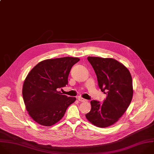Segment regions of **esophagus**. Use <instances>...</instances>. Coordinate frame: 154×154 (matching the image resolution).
I'll return each mask as SVG.
<instances>
[{
    "instance_id": "obj_1",
    "label": "esophagus",
    "mask_w": 154,
    "mask_h": 154,
    "mask_svg": "<svg viewBox=\"0 0 154 154\" xmlns=\"http://www.w3.org/2000/svg\"><path fill=\"white\" fill-rule=\"evenodd\" d=\"M78 100H79V101H81V102H84V101H86V100L83 98L81 97H78Z\"/></svg>"
}]
</instances>
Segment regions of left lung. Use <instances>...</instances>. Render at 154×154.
Segmentation results:
<instances>
[{"label": "left lung", "mask_w": 154, "mask_h": 154, "mask_svg": "<svg viewBox=\"0 0 154 154\" xmlns=\"http://www.w3.org/2000/svg\"><path fill=\"white\" fill-rule=\"evenodd\" d=\"M96 74L101 91L107 94L103 103L91 101V109L86 117L92 125L107 128L118 122L129 107L133 96L129 71L112 58L88 57Z\"/></svg>", "instance_id": "obj_1"}]
</instances>
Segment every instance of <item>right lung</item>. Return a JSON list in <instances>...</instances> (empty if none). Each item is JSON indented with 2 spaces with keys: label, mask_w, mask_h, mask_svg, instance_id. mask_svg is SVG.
<instances>
[{
  "label": "right lung",
  "mask_w": 154,
  "mask_h": 154,
  "mask_svg": "<svg viewBox=\"0 0 154 154\" xmlns=\"http://www.w3.org/2000/svg\"><path fill=\"white\" fill-rule=\"evenodd\" d=\"M80 59L65 57L39 62L27 75L22 95L28 114L37 123L51 126L64 116L75 97H68L59 90L68 85L72 66Z\"/></svg>",
  "instance_id": "right-lung-1"
}]
</instances>
